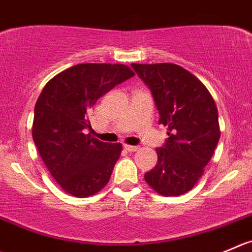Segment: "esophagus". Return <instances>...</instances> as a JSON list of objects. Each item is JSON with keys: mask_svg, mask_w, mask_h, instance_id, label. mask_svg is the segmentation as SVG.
Segmentation results:
<instances>
[{"mask_svg": "<svg viewBox=\"0 0 252 252\" xmlns=\"http://www.w3.org/2000/svg\"><path fill=\"white\" fill-rule=\"evenodd\" d=\"M124 149L126 151H130V153H134V151L139 150V146H134V145H128V144H124Z\"/></svg>", "mask_w": 252, "mask_h": 252, "instance_id": "esophagus-1", "label": "esophagus"}]
</instances>
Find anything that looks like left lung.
I'll return each instance as SVG.
<instances>
[{
  "instance_id": "obj_1",
  "label": "left lung",
  "mask_w": 252,
  "mask_h": 252,
  "mask_svg": "<svg viewBox=\"0 0 252 252\" xmlns=\"http://www.w3.org/2000/svg\"><path fill=\"white\" fill-rule=\"evenodd\" d=\"M151 90L168 139L156 149L158 163L145 173L156 193L177 197L187 193L203 175L220 138L218 109L203 82L170 63L131 64Z\"/></svg>"
}]
</instances>
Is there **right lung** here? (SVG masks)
I'll use <instances>...</instances> for the list:
<instances>
[{
	"mask_svg": "<svg viewBox=\"0 0 252 252\" xmlns=\"http://www.w3.org/2000/svg\"><path fill=\"white\" fill-rule=\"evenodd\" d=\"M134 76L123 64H79L44 86L34 108L33 140L61 189L79 198L96 194L111 178L122 144L85 134L97 99Z\"/></svg>",
	"mask_w": 252,
	"mask_h": 252,
	"instance_id": "add662e5",
	"label": "right lung"
}]
</instances>
